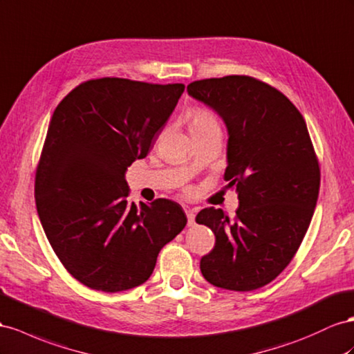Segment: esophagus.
Instances as JSON below:
<instances>
[{
	"label": "esophagus",
	"mask_w": 354,
	"mask_h": 354,
	"mask_svg": "<svg viewBox=\"0 0 354 354\" xmlns=\"http://www.w3.org/2000/svg\"><path fill=\"white\" fill-rule=\"evenodd\" d=\"M186 216H187V225L189 226L195 225V212H194V209H186Z\"/></svg>",
	"instance_id": "esophagus-1"
}]
</instances>
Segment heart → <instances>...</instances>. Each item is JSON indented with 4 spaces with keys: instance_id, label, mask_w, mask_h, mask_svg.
Listing matches in <instances>:
<instances>
[{
    "instance_id": "obj_1",
    "label": "heart",
    "mask_w": 354,
    "mask_h": 354,
    "mask_svg": "<svg viewBox=\"0 0 354 354\" xmlns=\"http://www.w3.org/2000/svg\"><path fill=\"white\" fill-rule=\"evenodd\" d=\"M189 122H190V131H204L208 128L218 127V123L213 114L204 109H195L190 111Z\"/></svg>"
}]
</instances>
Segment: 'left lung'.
Listing matches in <instances>:
<instances>
[{
	"instance_id": "8db88e82",
	"label": "left lung",
	"mask_w": 354,
	"mask_h": 354,
	"mask_svg": "<svg viewBox=\"0 0 354 354\" xmlns=\"http://www.w3.org/2000/svg\"><path fill=\"white\" fill-rule=\"evenodd\" d=\"M187 92L225 122V180L240 201L234 218L214 207L198 213L196 223L216 235L201 272L226 290L259 289L290 263L317 204L320 168L307 123L286 95L250 75L196 80Z\"/></svg>"
}]
</instances>
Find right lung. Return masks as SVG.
<instances>
[{
	"label": "right lung",
	"instance_id": "right-lung-1",
	"mask_svg": "<svg viewBox=\"0 0 354 354\" xmlns=\"http://www.w3.org/2000/svg\"><path fill=\"white\" fill-rule=\"evenodd\" d=\"M185 84L88 80L55 109L35 173V205L75 280L107 293L149 280L160 248L183 231L174 201L129 203L128 167L146 158Z\"/></svg>",
	"mask_w": 354,
	"mask_h": 354
}]
</instances>
